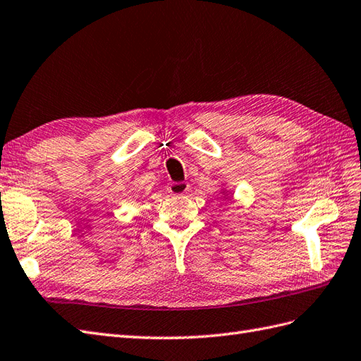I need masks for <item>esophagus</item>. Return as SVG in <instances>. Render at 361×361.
Listing matches in <instances>:
<instances>
[{
    "mask_svg": "<svg viewBox=\"0 0 361 361\" xmlns=\"http://www.w3.org/2000/svg\"><path fill=\"white\" fill-rule=\"evenodd\" d=\"M189 190V184L184 181H178V183H171L169 184V192L172 195H184Z\"/></svg>",
    "mask_w": 361,
    "mask_h": 361,
    "instance_id": "1",
    "label": "esophagus"
}]
</instances>
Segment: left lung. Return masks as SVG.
I'll use <instances>...</instances> for the list:
<instances>
[{"label": "left lung", "instance_id": "obj_1", "mask_svg": "<svg viewBox=\"0 0 361 361\" xmlns=\"http://www.w3.org/2000/svg\"><path fill=\"white\" fill-rule=\"evenodd\" d=\"M224 192H226V190H224V189H223V193H224ZM226 197H227V195H226ZM226 197H224V198H226Z\"/></svg>", "mask_w": 361, "mask_h": 361}]
</instances>
